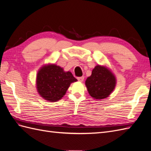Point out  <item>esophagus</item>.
<instances>
[{
  "label": "esophagus",
  "mask_w": 151,
  "mask_h": 151,
  "mask_svg": "<svg viewBox=\"0 0 151 151\" xmlns=\"http://www.w3.org/2000/svg\"><path fill=\"white\" fill-rule=\"evenodd\" d=\"M77 79L79 82H83L84 79V77H77Z\"/></svg>",
  "instance_id": "obj_1"
}]
</instances>
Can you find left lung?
Wrapping results in <instances>:
<instances>
[{"instance_id": "8db88e82", "label": "left lung", "mask_w": 151, "mask_h": 151, "mask_svg": "<svg viewBox=\"0 0 151 151\" xmlns=\"http://www.w3.org/2000/svg\"><path fill=\"white\" fill-rule=\"evenodd\" d=\"M85 84L89 95L94 99H106L115 89L116 78L110 68L106 65H97Z\"/></svg>"}]
</instances>
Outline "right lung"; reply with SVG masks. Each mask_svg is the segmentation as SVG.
Here are the masks:
<instances>
[{
    "label": "right lung",
    "instance_id": "1",
    "mask_svg": "<svg viewBox=\"0 0 151 151\" xmlns=\"http://www.w3.org/2000/svg\"><path fill=\"white\" fill-rule=\"evenodd\" d=\"M77 80L69 72L55 63L41 67L36 74V86L40 96L50 102L61 99L71 83Z\"/></svg>",
    "mask_w": 151,
    "mask_h": 151
}]
</instances>
